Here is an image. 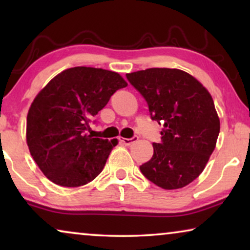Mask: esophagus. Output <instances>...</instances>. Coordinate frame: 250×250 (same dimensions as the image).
<instances>
[{"mask_svg":"<svg viewBox=\"0 0 250 250\" xmlns=\"http://www.w3.org/2000/svg\"><path fill=\"white\" fill-rule=\"evenodd\" d=\"M138 136H133V138H131V139H125V138H122L121 139V141L124 143L125 146H131L132 143H134L135 141H138Z\"/></svg>","mask_w":250,"mask_h":250,"instance_id":"34e87169","label":"esophagus"}]
</instances>
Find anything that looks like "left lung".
Masks as SVG:
<instances>
[{
	"label": "left lung",
	"mask_w": 250,
	"mask_h": 250,
	"mask_svg": "<svg viewBox=\"0 0 250 250\" xmlns=\"http://www.w3.org/2000/svg\"><path fill=\"white\" fill-rule=\"evenodd\" d=\"M145 98L152 121L162 124V142L140 170L153 184L180 189L203 172L216 146L220 119L206 88L186 71L149 68L126 74Z\"/></svg>",
	"instance_id": "8db88e82"
}]
</instances>
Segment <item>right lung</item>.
<instances>
[{
	"label": "right lung",
	"instance_id": "obj_1",
	"mask_svg": "<svg viewBox=\"0 0 250 250\" xmlns=\"http://www.w3.org/2000/svg\"><path fill=\"white\" fill-rule=\"evenodd\" d=\"M127 86L115 71L74 67L51 80L27 115V145L47 179L75 188L102 172L117 140L86 134L91 119L119 88Z\"/></svg>",
	"mask_w": 250,
	"mask_h": 250
}]
</instances>
